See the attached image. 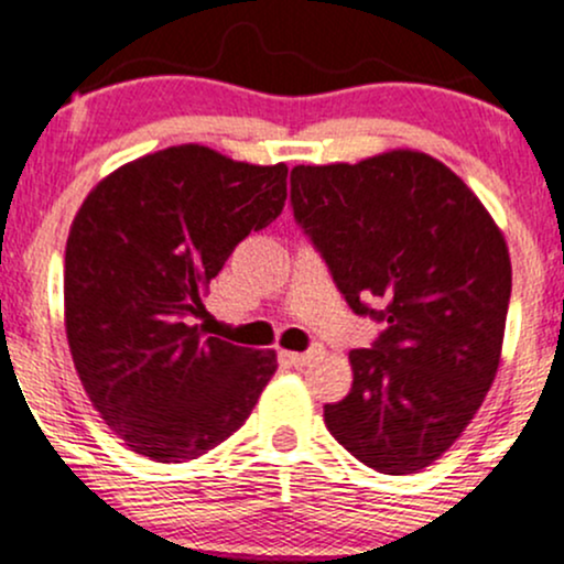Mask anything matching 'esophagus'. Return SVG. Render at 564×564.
Instances as JSON below:
<instances>
[{
	"instance_id": "34e87169",
	"label": "esophagus",
	"mask_w": 564,
	"mask_h": 564,
	"mask_svg": "<svg viewBox=\"0 0 564 564\" xmlns=\"http://www.w3.org/2000/svg\"><path fill=\"white\" fill-rule=\"evenodd\" d=\"M321 356H324V348H321V345H315V348L305 350V352H292V350L283 352V358H286L292 367H311L315 358H321Z\"/></svg>"
}]
</instances>
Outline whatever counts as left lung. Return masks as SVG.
<instances>
[{
	"instance_id": "1",
	"label": "left lung",
	"mask_w": 564,
	"mask_h": 564,
	"mask_svg": "<svg viewBox=\"0 0 564 564\" xmlns=\"http://www.w3.org/2000/svg\"><path fill=\"white\" fill-rule=\"evenodd\" d=\"M292 208L352 313L388 324L372 348L350 350L352 388L324 406L326 429L380 474L431 466L498 372L511 296L503 232L460 176L414 150L296 165Z\"/></svg>"
}]
</instances>
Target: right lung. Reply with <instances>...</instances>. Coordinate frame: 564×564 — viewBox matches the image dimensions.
<instances>
[{
    "label": "right lung",
    "instance_id": "add662e5",
    "mask_svg": "<svg viewBox=\"0 0 564 564\" xmlns=\"http://www.w3.org/2000/svg\"><path fill=\"white\" fill-rule=\"evenodd\" d=\"M289 169L200 144L126 163L79 206L66 240V337L85 393L133 453L206 455L246 423L275 350L203 339L208 283L286 203Z\"/></svg>",
    "mask_w": 564,
    "mask_h": 564
}]
</instances>
